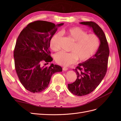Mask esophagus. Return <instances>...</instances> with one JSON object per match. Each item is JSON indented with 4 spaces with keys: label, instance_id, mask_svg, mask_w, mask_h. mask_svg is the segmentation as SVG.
<instances>
[{
    "label": "esophagus",
    "instance_id": "esophagus-1",
    "mask_svg": "<svg viewBox=\"0 0 121 121\" xmlns=\"http://www.w3.org/2000/svg\"><path fill=\"white\" fill-rule=\"evenodd\" d=\"M68 68H66V67H63V71H67V70H68Z\"/></svg>",
    "mask_w": 121,
    "mask_h": 121
}]
</instances>
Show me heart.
<instances>
[{
    "label": "heart",
    "mask_w": 121,
    "mask_h": 121,
    "mask_svg": "<svg viewBox=\"0 0 121 121\" xmlns=\"http://www.w3.org/2000/svg\"><path fill=\"white\" fill-rule=\"evenodd\" d=\"M61 33L67 35L74 44L70 49L71 52H60L56 54L54 60L58 65L68 66L78 60L85 61L94 56L100 45V39L95 34H87V32L78 27L62 30ZM61 35L60 33L54 34L50 40V48L54 52L59 50V42Z\"/></svg>",
    "instance_id": "1"
}]
</instances>
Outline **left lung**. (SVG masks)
<instances>
[{
    "label": "left lung",
    "mask_w": 121,
    "mask_h": 121,
    "mask_svg": "<svg viewBox=\"0 0 121 121\" xmlns=\"http://www.w3.org/2000/svg\"><path fill=\"white\" fill-rule=\"evenodd\" d=\"M80 24L92 28L100 42L95 54L73 69L77 74V79L74 83L68 84V89L71 93L75 95L84 96L95 89L104 77L107 71L109 50L104 32L96 23L83 22Z\"/></svg>",
    "instance_id": "1"
}]
</instances>
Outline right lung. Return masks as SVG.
Segmentation results:
<instances>
[{
  "instance_id": "obj_1",
  "label": "right lung",
  "mask_w": 121,
  "mask_h": 121,
  "mask_svg": "<svg viewBox=\"0 0 121 121\" xmlns=\"http://www.w3.org/2000/svg\"><path fill=\"white\" fill-rule=\"evenodd\" d=\"M63 25L35 21L29 24L18 36L13 52L14 66L21 83L31 92L44 90L52 75L62 71L60 65L52 64L45 67L42 66L41 63L53 60L49 50L50 40L57 27Z\"/></svg>"
}]
</instances>
